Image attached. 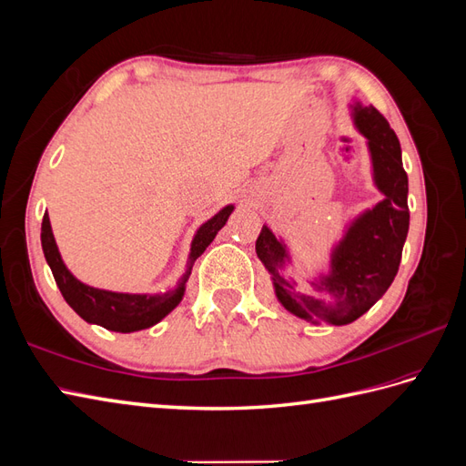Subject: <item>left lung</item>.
Returning <instances> with one entry per match:
<instances>
[{
	"label": "left lung",
	"instance_id": "1",
	"mask_svg": "<svg viewBox=\"0 0 466 466\" xmlns=\"http://www.w3.org/2000/svg\"><path fill=\"white\" fill-rule=\"evenodd\" d=\"M348 110L351 126L365 137L373 185L383 200L348 219L342 237L329 250L327 270L309 278L307 289H299L289 274L293 255L286 238L266 223L257 238V257L270 274L281 307L311 324L334 327L354 322L383 298L399 272L410 225L408 177L397 134L377 108L365 106L360 98Z\"/></svg>",
	"mask_w": 466,
	"mask_h": 466
}]
</instances>
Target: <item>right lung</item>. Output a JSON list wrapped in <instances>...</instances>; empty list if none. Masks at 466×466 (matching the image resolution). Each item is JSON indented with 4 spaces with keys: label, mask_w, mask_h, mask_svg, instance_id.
Segmentation results:
<instances>
[{
    "label": "right lung",
    "mask_w": 466,
    "mask_h": 466,
    "mask_svg": "<svg viewBox=\"0 0 466 466\" xmlns=\"http://www.w3.org/2000/svg\"><path fill=\"white\" fill-rule=\"evenodd\" d=\"M233 209L235 204L223 206L216 216H211L196 229L190 243L185 274L178 278L175 288L159 293H124L83 284L81 279H77L67 270L66 262L62 260L58 245H56V238L52 233L48 214L42 218L40 243L45 258L54 274L56 286L60 288L66 303L89 324H98V327L112 332L128 334L157 324L182 301L196 258L202 257V252L209 247L211 241H214L219 229L228 223Z\"/></svg>",
    "instance_id": "obj_1"
}]
</instances>
